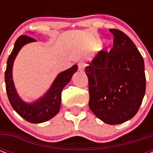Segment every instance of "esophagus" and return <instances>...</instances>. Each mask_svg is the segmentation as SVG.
<instances>
[{"label":"esophagus","mask_w":153,"mask_h":153,"mask_svg":"<svg viewBox=\"0 0 153 153\" xmlns=\"http://www.w3.org/2000/svg\"><path fill=\"white\" fill-rule=\"evenodd\" d=\"M85 67H86V64L83 62H79L78 63V67H79V70L80 71H82L84 68H85Z\"/></svg>","instance_id":"obj_1"}]
</instances>
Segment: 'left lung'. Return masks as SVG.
Masks as SVG:
<instances>
[{
    "label": "left lung",
    "mask_w": 153,
    "mask_h": 153,
    "mask_svg": "<svg viewBox=\"0 0 153 153\" xmlns=\"http://www.w3.org/2000/svg\"><path fill=\"white\" fill-rule=\"evenodd\" d=\"M109 52L101 51L85 72L89 81V106L97 117L109 125L133 118L145 94V62L130 38L117 29Z\"/></svg>",
    "instance_id": "left-lung-1"
}]
</instances>
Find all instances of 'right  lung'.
<instances>
[{
    "label": "right lung",
    "mask_w": 153,
    "mask_h": 153,
    "mask_svg": "<svg viewBox=\"0 0 153 153\" xmlns=\"http://www.w3.org/2000/svg\"><path fill=\"white\" fill-rule=\"evenodd\" d=\"M36 40L27 36H20L15 42L14 48L7 61L4 80L6 92L11 105L20 117L30 123H42L48 121L59 113L61 105V92L77 71L78 66L74 65L58 74L50 88L41 98L32 102L23 101L18 95L13 79V62L20 49L25 44Z\"/></svg>",
    "instance_id": "1"
}]
</instances>
